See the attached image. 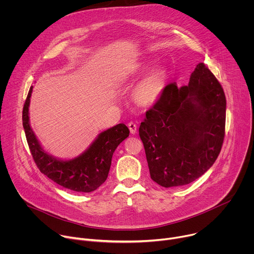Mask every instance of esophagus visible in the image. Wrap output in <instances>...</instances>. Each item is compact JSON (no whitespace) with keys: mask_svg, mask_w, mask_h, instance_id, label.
<instances>
[{"mask_svg":"<svg viewBox=\"0 0 254 254\" xmlns=\"http://www.w3.org/2000/svg\"><path fill=\"white\" fill-rule=\"evenodd\" d=\"M127 127H128V128H129V131H130V133H132V134H134L135 132H136V129H137V126L133 123V122H129L128 124H127Z\"/></svg>","mask_w":254,"mask_h":254,"instance_id":"1","label":"esophagus"}]
</instances>
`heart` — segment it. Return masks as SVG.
I'll return each mask as SVG.
<instances>
[{
  "label": "heart",
  "mask_w": 254,
  "mask_h": 254,
  "mask_svg": "<svg viewBox=\"0 0 254 254\" xmlns=\"http://www.w3.org/2000/svg\"><path fill=\"white\" fill-rule=\"evenodd\" d=\"M148 66L143 65L134 69L133 74L139 76L147 72ZM167 81V71L164 67L152 70L144 76L133 89V100L141 106H150L154 104L162 94Z\"/></svg>",
  "instance_id": "obj_1"
}]
</instances>
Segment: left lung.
<instances>
[{
	"label": "left lung",
	"instance_id": "1",
	"mask_svg": "<svg viewBox=\"0 0 254 254\" xmlns=\"http://www.w3.org/2000/svg\"><path fill=\"white\" fill-rule=\"evenodd\" d=\"M225 120L223 88L204 63L188 85L168 84L138 128L152 180L170 188L201 177L220 154Z\"/></svg>",
	"mask_w": 254,
	"mask_h": 254
}]
</instances>
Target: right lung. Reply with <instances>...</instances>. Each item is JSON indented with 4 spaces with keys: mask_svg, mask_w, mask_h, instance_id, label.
Listing matches in <instances>:
<instances>
[{
    "mask_svg": "<svg viewBox=\"0 0 254 254\" xmlns=\"http://www.w3.org/2000/svg\"><path fill=\"white\" fill-rule=\"evenodd\" d=\"M32 86L23 107V127L33 160L41 173L56 184L75 192L89 193L102 185L110 172L113 155L129 130L119 124L102 131L81 156L70 160H57L43 151L29 124V104Z\"/></svg>",
    "mask_w": 254,
    "mask_h": 254,
    "instance_id": "right-lung-1",
    "label": "right lung"
}]
</instances>
